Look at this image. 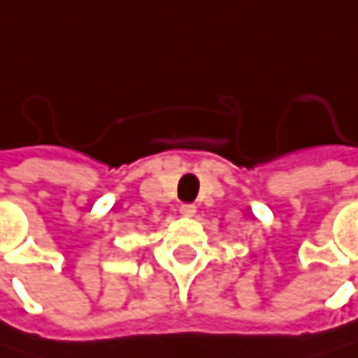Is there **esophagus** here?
<instances>
[{
	"label": "esophagus",
	"mask_w": 358,
	"mask_h": 358,
	"mask_svg": "<svg viewBox=\"0 0 358 358\" xmlns=\"http://www.w3.org/2000/svg\"><path fill=\"white\" fill-rule=\"evenodd\" d=\"M180 213H182L184 217H192V215L196 213V207L190 205V203H184V205H180Z\"/></svg>",
	"instance_id": "esophagus-1"
}]
</instances>
